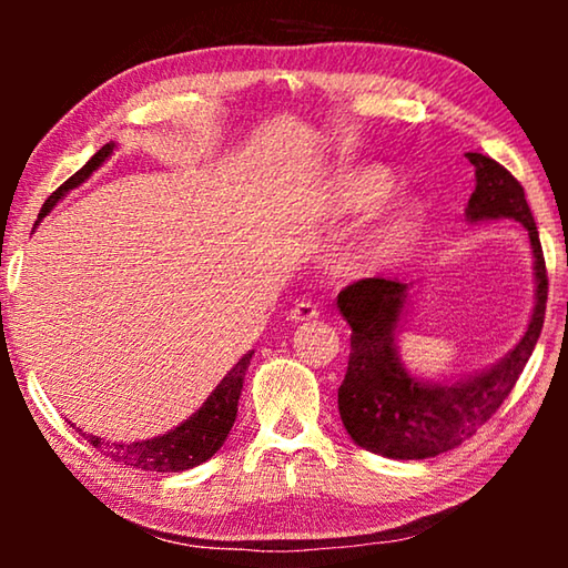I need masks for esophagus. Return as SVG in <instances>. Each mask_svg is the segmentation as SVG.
Returning a JSON list of instances; mask_svg holds the SVG:
<instances>
[{
	"mask_svg": "<svg viewBox=\"0 0 568 568\" xmlns=\"http://www.w3.org/2000/svg\"><path fill=\"white\" fill-rule=\"evenodd\" d=\"M313 318H318V305L311 303V301H297L291 307V313H287V321H293V323H305V321H313Z\"/></svg>",
	"mask_w": 568,
	"mask_h": 568,
	"instance_id": "1",
	"label": "esophagus"
}]
</instances>
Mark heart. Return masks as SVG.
Wrapping results in <instances>:
<instances>
[{
    "label": "heart",
    "mask_w": 568,
    "mask_h": 568,
    "mask_svg": "<svg viewBox=\"0 0 568 568\" xmlns=\"http://www.w3.org/2000/svg\"><path fill=\"white\" fill-rule=\"evenodd\" d=\"M396 178L386 168L355 165L341 170L325 187L318 220L325 225L371 213L333 261V273L345 281L378 273L390 265L418 235L423 207L408 195L392 197Z\"/></svg>",
    "instance_id": "heart-1"
}]
</instances>
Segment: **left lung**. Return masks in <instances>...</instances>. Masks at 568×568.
Instances as JSON below:
<instances>
[{"label": "left lung", "instance_id": "left-lung-1", "mask_svg": "<svg viewBox=\"0 0 568 568\" xmlns=\"http://www.w3.org/2000/svg\"><path fill=\"white\" fill-rule=\"evenodd\" d=\"M466 158L476 168V190L466 207L468 223L516 220L528 230L536 283L531 318L501 361L456 381H426L413 376L398 355L410 285L365 277L341 291L338 311L353 333L338 410L348 436L371 454L418 460L464 444L511 393L544 328L549 281L521 182L480 152H466Z\"/></svg>", "mask_w": 568, "mask_h": 568}]
</instances>
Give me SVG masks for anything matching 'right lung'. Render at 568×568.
Instances as JSON below:
<instances>
[{
  "label": "right lung",
  "instance_id": "1",
  "mask_svg": "<svg viewBox=\"0 0 568 568\" xmlns=\"http://www.w3.org/2000/svg\"><path fill=\"white\" fill-rule=\"evenodd\" d=\"M114 150H118V145H114V142H108L102 150L94 152V155L88 160V165L77 170L64 185L57 187L52 195L47 197L40 220L50 213L57 203H60L67 192L80 187L84 180H90L92 172L100 170L104 165V160H108ZM40 220H37V223H40ZM253 353L255 351H247L243 358L227 371V376L217 383L215 390L210 393L203 406L192 413L190 418L182 420L180 426L168 430V434L148 438V440L122 444V440H104L100 436L82 434V428H77L74 423L72 428L80 430L82 438H88L100 454L110 456L112 460H118V464H124L130 468L160 470V474H180V470L195 468L200 464H205L207 458H213L220 450V446L225 444V438L237 416V400H240V393H243L245 371L250 361H253Z\"/></svg>",
  "mask_w": 568,
  "mask_h": 568
}]
</instances>
